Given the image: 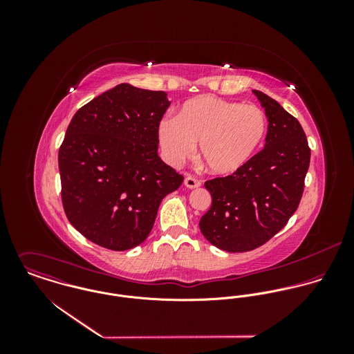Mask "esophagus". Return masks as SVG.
Wrapping results in <instances>:
<instances>
[{"label": "esophagus", "instance_id": "34e87169", "mask_svg": "<svg viewBox=\"0 0 354 354\" xmlns=\"http://www.w3.org/2000/svg\"><path fill=\"white\" fill-rule=\"evenodd\" d=\"M184 185H185L187 188H189V189H195V188H199V187L202 185V183H201L199 180H196L195 177L188 176V177H185V180H184Z\"/></svg>", "mask_w": 354, "mask_h": 354}]
</instances>
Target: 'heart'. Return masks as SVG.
I'll return each mask as SVG.
<instances>
[{
  "mask_svg": "<svg viewBox=\"0 0 354 354\" xmlns=\"http://www.w3.org/2000/svg\"><path fill=\"white\" fill-rule=\"evenodd\" d=\"M267 117L254 104L202 95L185 102L177 117L158 124V142L171 166L187 160L199 143V158L216 176L237 171L250 162L267 135Z\"/></svg>",
  "mask_w": 354,
  "mask_h": 354,
  "instance_id": "obj_1",
  "label": "heart"
}]
</instances>
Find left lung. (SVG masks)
<instances>
[{
    "mask_svg": "<svg viewBox=\"0 0 354 354\" xmlns=\"http://www.w3.org/2000/svg\"><path fill=\"white\" fill-rule=\"evenodd\" d=\"M268 120L264 149L232 176L204 183L209 209L203 236L226 252H247L275 236L297 209L310 150L300 122L278 102L253 90Z\"/></svg>",
    "mask_w": 354,
    "mask_h": 354,
    "instance_id": "1",
    "label": "left lung"
}]
</instances>
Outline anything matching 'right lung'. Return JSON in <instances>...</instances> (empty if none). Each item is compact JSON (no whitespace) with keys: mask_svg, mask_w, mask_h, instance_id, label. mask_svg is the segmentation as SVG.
I'll use <instances>...</instances> for the list:
<instances>
[{"mask_svg":"<svg viewBox=\"0 0 354 354\" xmlns=\"http://www.w3.org/2000/svg\"><path fill=\"white\" fill-rule=\"evenodd\" d=\"M167 94L122 83L73 115L58 152L62 205L71 225L111 251L140 245L162 199L184 177L158 155Z\"/></svg>","mask_w":354,"mask_h":354,"instance_id":"right-lung-1","label":"right lung"}]
</instances>
